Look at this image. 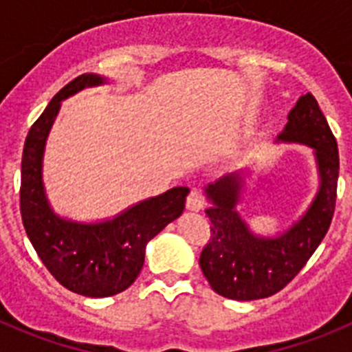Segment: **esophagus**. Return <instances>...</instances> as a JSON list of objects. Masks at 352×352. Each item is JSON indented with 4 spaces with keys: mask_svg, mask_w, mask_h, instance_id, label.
Masks as SVG:
<instances>
[{
    "mask_svg": "<svg viewBox=\"0 0 352 352\" xmlns=\"http://www.w3.org/2000/svg\"><path fill=\"white\" fill-rule=\"evenodd\" d=\"M204 204H206L204 195L199 190H192L190 195H188V199H186V208H188L190 211H195V213L203 210Z\"/></svg>",
    "mask_w": 352,
    "mask_h": 352,
    "instance_id": "obj_1",
    "label": "esophagus"
}]
</instances>
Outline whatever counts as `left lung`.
<instances>
[{"instance_id":"obj_1","label":"left lung","mask_w":352,"mask_h":352,"mask_svg":"<svg viewBox=\"0 0 352 352\" xmlns=\"http://www.w3.org/2000/svg\"><path fill=\"white\" fill-rule=\"evenodd\" d=\"M275 142L312 149L317 190L309 208L284 231H252L239 213L252 179L250 169L229 173L204 186L211 239L201 254V270L211 289L236 301L268 298L300 273L322 241L333 219L338 182V148L328 121L310 93L296 102Z\"/></svg>"}]
</instances>
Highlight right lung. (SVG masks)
<instances>
[{
    "instance_id": "add662e5",
    "label": "right lung",
    "mask_w": 352,
    "mask_h": 352,
    "mask_svg": "<svg viewBox=\"0 0 352 352\" xmlns=\"http://www.w3.org/2000/svg\"><path fill=\"white\" fill-rule=\"evenodd\" d=\"M100 74H82L49 102L28 132L21 164V214L26 234L45 268L68 291L107 298L125 291L141 273L149 239L185 210L188 186H174L142 199L113 219L79 222L51 206L43 183V155L63 100L86 88L104 86Z\"/></svg>"
}]
</instances>
